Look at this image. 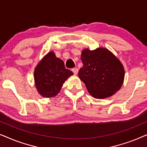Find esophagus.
Returning a JSON list of instances; mask_svg holds the SVG:
<instances>
[{"label":"esophagus","instance_id":"obj_1","mask_svg":"<svg viewBox=\"0 0 147 147\" xmlns=\"http://www.w3.org/2000/svg\"><path fill=\"white\" fill-rule=\"evenodd\" d=\"M72 71L74 72V74H75V75H76L78 72V68H73V69H72Z\"/></svg>","mask_w":147,"mask_h":147}]
</instances>
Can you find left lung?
Wrapping results in <instances>:
<instances>
[{"instance_id":"8db88e82","label":"left lung","mask_w":147,"mask_h":147,"mask_svg":"<svg viewBox=\"0 0 147 147\" xmlns=\"http://www.w3.org/2000/svg\"><path fill=\"white\" fill-rule=\"evenodd\" d=\"M81 59L83 67L78 76L86 84L90 95L103 99L119 90L124 78V67L120 60L106 48L84 49Z\"/></svg>"}]
</instances>
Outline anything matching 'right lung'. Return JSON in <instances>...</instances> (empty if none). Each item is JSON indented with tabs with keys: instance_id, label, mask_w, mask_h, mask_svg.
Masks as SVG:
<instances>
[{
	"instance_id": "1",
	"label": "right lung",
	"mask_w": 147,
	"mask_h": 147,
	"mask_svg": "<svg viewBox=\"0 0 147 147\" xmlns=\"http://www.w3.org/2000/svg\"><path fill=\"white\" fill-rule=\"evenodd\" d=\"M73 72L66 69L63 61L49 52L38 63L34 71L35 84L43 97L51 98L59 93L63 84Z\"/></svg>"
}]
</instances>
